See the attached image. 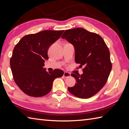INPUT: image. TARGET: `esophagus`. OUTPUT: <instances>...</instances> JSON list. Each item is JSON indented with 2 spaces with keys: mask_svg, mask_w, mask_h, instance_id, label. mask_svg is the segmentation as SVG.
<instances>
[{
  "mask_svg": "<svg viewBox=\"0 0 129 129\" xmlns=\"http://www.w3.org/2000/svg\"><path fill=\"white\" fill-rule=\"evenodd\" d=\"M71 76V74L68 73V72H65L64 73V76L65 78H68L69 77V76Z\"/></svg>",
  "mask_w": 129,
  "mask_h": 129,
  "instance_id": "34e87169",
  "label": "esophagus"
}]
</instances>
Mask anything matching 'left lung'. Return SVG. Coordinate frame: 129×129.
Returning <instances> with one entry per match:
<instances>
[{
	"mask_svg": "<svg viewBox=\"0 0 129 129\" xmlns=\"http://www.w3.org/2000/svg\"><path fill=\"white\" fill-rule=\"evenodd\" d=\"M61 38L74 47L75 62L84 66L83 74H71L76 83L68 90L79 98L93 96L105 85L111 70L108 46L99 35L81 28L67 30Z\"/></svg>",
	"mask_w": 129,
	"mask_h": 129,
	"instance_id": "obj_1",
	"label": "left lung"
}]
</instances>
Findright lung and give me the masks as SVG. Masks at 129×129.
<instances>
[{"label":"right lung","mask_w":129,"mask_h":129,"mask_svg":"<svg viewBox=\"0 0 129 129\" xmlns=\"http://www.w3.org/2000/svg\"><path fill=\"white\" fill-rule=\"evenodd\" d=\"M64 30H44L23 37L13 49L10 68L16 84L25 94L41 97L51 91L54 79L64 72L55 69L48 72L44 67L50 46Z\"/></svg>","instance_id":"obj_1"}]
</instances>
